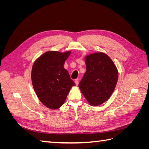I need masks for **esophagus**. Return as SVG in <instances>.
Returning <instances> with one entry per match:
<instances>
[{"label": "esophagus", "instance_id": "34e87169", "mask_svg": "<svg viewBox=\"0 0 149 149\" xmlns=\"http://www.w3.org/2000/svg\"><path fill=\"white\" fill-rule=\"evenodd\" d=\"M74 82H75L76 85V86H78V84H79V79H75Z\"/></svg>", "mask_w": 149, "mask_h": 149}]
</instances>
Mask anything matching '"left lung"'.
Returning a JSON list of instances; mask_svg holds the SVG:
<instances>
[{
    "instance_id": "8db88e82",
    "label": "left lung",
    "mask_w": 149,
    "mask_h": 149,
    "mask_svg": "<svg viewBox=\"0 0 149 149\" xmlns=\"http://www.w3.org/2000/svg\"><path fill=\"white\" fill-rule=\"evenodd\" d=\"M86 71L78 86L91 106L106 102L114 91L118 71L106 54L99 52L85 56Z\"/></svg>"
}]
</instances>
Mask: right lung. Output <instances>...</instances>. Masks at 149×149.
<instances>
[{"mask_svg":"<svg viewBox=\"0 0 149 149\" xmlns=\"http://www.w3.org/2000/svg\"><path fill=\"white\" fill-rule=\"evenodd\" d=\"M71 52L50 51L35 60L31 69V82L36 94L43 105L51 109L60 108L75 83L64 68Z\"/></svg>","mask_w":149,"mask_h":149,"instance_id":"obj_1","label":"right lung"}]
</instances>
